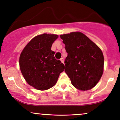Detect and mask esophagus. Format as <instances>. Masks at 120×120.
<instances>
[{
    "mask_svg": "<svg viewBox=\"0 0 120 120\" xmlns=\"http://www.w3.org/2000/svg\"><path fill=\"white\" fill-rule=\"evenodd\" d=\"M60 61H61V63H63V64H64V59H63V58H61V59H60Z\"/></svg>",
    "mask_w": 120,
    "mask_h": 120,
    "instance_id": "1",
    "label": "esophagus"
}]
</instances>
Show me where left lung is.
I'll use <instances>...</instances> for the list:
<instances>
[{"instance_id":"obj_1","label":"left lung","mask_w":120,"mask_h":120,"mask_svg":"<svg viewBox=\"0 0 120 120\" xmlns=\"http://www.w3.org/2000/svg\"><path fill=\"white\" fill-rule=\"evenodd\" d=\"M60 37L68 53L65 72L71 83L80 90L92 89L104 72V58L101 49L80 32L63 34Z\"/></svg>"}]
</instances>
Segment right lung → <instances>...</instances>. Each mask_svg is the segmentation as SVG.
Here are the masks:
<instances>
[{"instance_id":"right-lung-1","label":"right lung","mask_w":120,"mask_h":120,"mask_svg":"<svg viewBox=\"0 0 120 120\" xmlns=\"http://www.w3.org/2000/svg\"><path fill=\"white\" fill-rule=\"evenodd\" d=\"M57 35L43 34L34 37L21 52L19 67L26 82L35 89L53 87L64 70V65L54 57L51 50Z\"/></svg>"}]
</instances>
